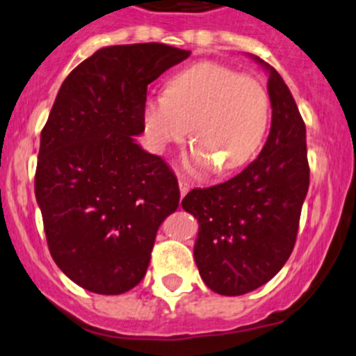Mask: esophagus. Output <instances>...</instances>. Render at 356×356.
Returning a JSON list of instances; mask_svg holds the SVG:
<instances>
[{"mask_svg":"<svg viewBox=\"0 0 356 356\" xmlns=\"http://www.w3.org/2000/svg\"><path fill=\"white\" fill-rule=\"evenodd\" d=\"M178 186H179V195L181 197L185 195L190 188H192V185H190L188 181H185V179H178Z\"/></svg>","mask_w":356,"mask_h":356,"instance_id":"obj_1","label":"esophagus"}]
</instances>
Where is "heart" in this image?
Segmentation results:
<instances>
[{"mask_svg": "<svg viewBox=\"0 0 356 356\" xmlns=\"http://www.w3.org/2000/svg\"><path fill=\"white\" fill-rule=\"evenodd\" d=\"M270 95L261 81L216 62H199L170 77L163 97L143 104V128L156 152L190 133L188 164L232 173L251 161L270 124Z\"/></svg>", "mask_w": 356, "mask_h": 356, "instance_id": "heart-1", "label": "heart"}]
</instances>
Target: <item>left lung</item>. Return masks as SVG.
<instances>
[{"label":"left lung","instance_id":"left-lung-1","mask_svg":"<svg viewBox=\"0 0 356 356\" xmlns=\"http://www.w3.org/2000/svg\"><path fill=\"white\" fill-rule=\"evenodd\" d=\"M268 72L272 126L259 156L237 177L190 190L181 200L199 223L193 258L204 284L223 296L258 289L293 252L309 185L306 128L280 74Z\"/></svg>","mask_w":356,"mask_h":356}]
</instances>
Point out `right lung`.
I'll use <instances>...</instances> for the list:
<instances>
[{"mask_svg":"<svg viewBox=\"0 0 356 356\" xmlns=\"http://www.w3.org/2000/svg\"><path fill=\"white\" fill-rule=\"evenodd\" d=\"M186 57L163 43L105 47L60 86L34 192L51 258L83 289L112 296L138 286L161 223L177 211V177L135 136L145 131L147 86Z\"/></svg>","mask_w":356,"mask_h":356,"instance_id":"add662e5","label":"right lung"}]
</instances>
